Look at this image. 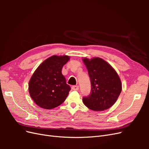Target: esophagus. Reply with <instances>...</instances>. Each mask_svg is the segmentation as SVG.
Returning a JSON list of instances; mask_svg holds the SVG:
<instances>
[{
  "label": "esophagus",
  "instance_id": "obj_1",
  "mask_svg": "<svg viewBox=\"0 0 149 149\" xmlns=\"http://www.w3.org/2000/svg\"><path fill=\"white\" fill-rule=\"evenodd\" d=\"M71 88L73 90H74V91H78L79 89V86H73L71 87Z\"/></svg>",
  "mask_w": 149,
  "mask_h": 149
}]
</instances>
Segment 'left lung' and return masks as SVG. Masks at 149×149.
Instances as JSON below:
<instances>
[{
	"label": "left lung",
	"instance_id": "obj_1",
	"mask_svg": "<svg viewBox=\"0 0 149 149\" xmlns=\"http://www.w3.org/2000/svg\"><path fill=\"white\" fill-rule=\"evenodd\" d=\"M91 79L90 95L83 98L84 104L89 109L102 111L114 104L122 91V83L116 70L101 58H84Z\"/></svg>",
	"mask_w": 149,
	"mask_h": 149
}]
</instances>
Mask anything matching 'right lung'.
<instances>
[{
    "instance_id": "1",
    "label": "right lung",
    "mask_w": 149,
    "mask_h": 149,
    "mask_svg": "<svg viewBox=\"0 0 149 149\" xmlns=\"http://www.w3.org/2000/svg\"><path fill=\"white\" fill-rule=\"evenodd\" d=\"M69 60L67 55L52 56L42 62L31 76L29 94L39 107L51 109L65 101L71 88L61 70Z\"/></svg>"
}]
</instances>
